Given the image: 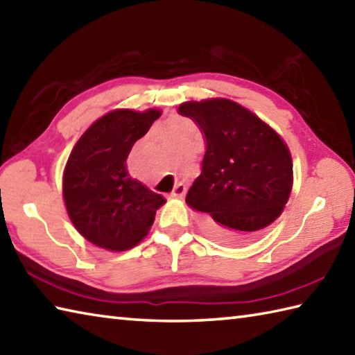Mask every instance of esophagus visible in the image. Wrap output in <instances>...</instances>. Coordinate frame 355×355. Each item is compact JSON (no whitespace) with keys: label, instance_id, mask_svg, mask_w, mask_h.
Returning a JSON list of instances; mask_svg holds the SVG:
<instances>
[{"label":"esophagus","instance_id":"esophagus-1","mask_svg":"<svg viewBox=\"0 0 355 355\" xmlns=\"http://www.w3.org/2000/svg\"><path fill=\"white\" fill-rule=\"evenodd\" d=\"M184 193H186V186H184V183H177L175 186H173V191H172L171 196H172V197H183Z\"/></svg>","mask_w":355,"mask_h":355}]
</instances>
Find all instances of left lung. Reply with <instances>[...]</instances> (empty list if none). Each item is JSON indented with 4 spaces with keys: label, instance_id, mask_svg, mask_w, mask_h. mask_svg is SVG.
Listing matches in <instances>:
<instances>
[{
    "label": "left lung",
    "instance_id": "obj_1",
    "mask_svg": "<svg viewBox=\"0 0 355 355\" xmlns=\"http://www.w3.org/2000/svg\"><path fill=\"white\" fill-rule=\"evenodd\" d=\"M178 112L206 138L186 203L206 215L207 232L232 245L279 218L293 189V158L282 137L226 98L186 101Z\"/></svg>",
    "mask_w": 355,
    "mask_h": 355
}]
</instances>
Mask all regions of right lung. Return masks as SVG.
Here are the masks:
<instances>
[{
    "instance_id": "right-lung-1",
    "label": "right lung",
    "mask_w": 355,
    "mask_h": 355,
    "mask_svg": "<svg viewBox=\"0 0 355 355\" xmlns=\"http://www.w3.org/2000/svg\"><path fill=\"white\" fill-rule=\"evenodd\" d=\"M162 112L116 109L98 118L69 155L62 173V197L83 237L109 251L137 246L166 200L132 178L126 159L132 146Z\"/></svg>"
}]
</instances>
